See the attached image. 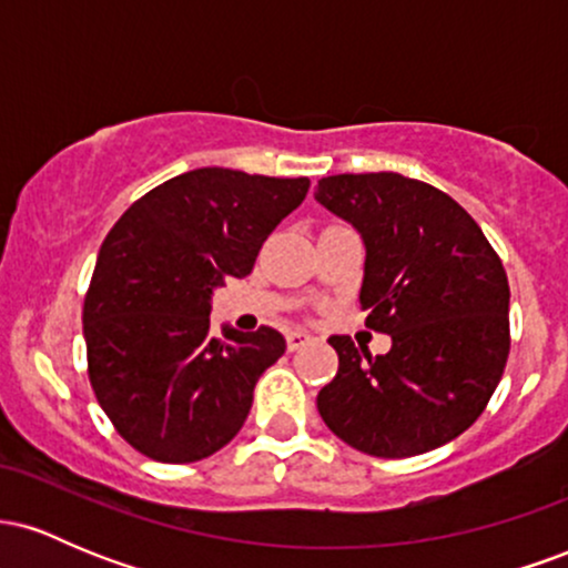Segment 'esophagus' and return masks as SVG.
Returning a JSON list of instances; mask_svg holds the SVG:
<instances>
[{
  "mask_svg": "<svg viewBox=\"0 0 568 568\" xmlns=\"http://www.w3.org/2000/svg\"><path fill=\"white\" fill-rule=\"evenodd\" d=\"M288 349L291 352H296V349H304L306 344H312L315 342V338H312L310 334H306V331H302V328H296V331H288Z\"/></svg>",
  "mask_w": 568,
  "mask_h": 568,
  "instance_id": "esophagus-1",
  "label": "esophagus"
}]
</instances>
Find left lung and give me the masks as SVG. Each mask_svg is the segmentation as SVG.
Here are the masks:
<instances>
[{
	"instance_id": "obj_1",
	"label": "left lung",
	"mask_w": 568,
	"mask_h": 568,
	"mask_svg": "<svg viewBox=\"0 0 568 568\" xmlns=\"http://www.w3.org/2000/svg\"><path fill=\"white\" fill-rule=\"evenodd\" d=\"M315 200L366 245L361 306L387 355L331 336L338 371L317 395L334 435L403 459L454 440L484 414L510 352V285L470 213L400 173H342Z\"/></svg>"
}]
</instances>
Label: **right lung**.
Returning a JSON list of instances; mask_svg holds the SVG:
<instances>
[{
  "label": "right lung",
  "instance_id": "1",
  "mask_svg": "<svg viewBox=\"0 0 568 568\" xmlns=\"http://www.w3.org/2000/svg\"><path fill=\"white\" fill-rule=\"evenodd\" d=\"M306 189L310 179L197 168L143 194L103 240L82 312L88 374L116 433L149 459H205L245 425L285 338L270 325L213 336L211 298L251 275Z\"/></svg>",
  "mask_w": 568,
  "mask_h": 568
}]
</instances>
